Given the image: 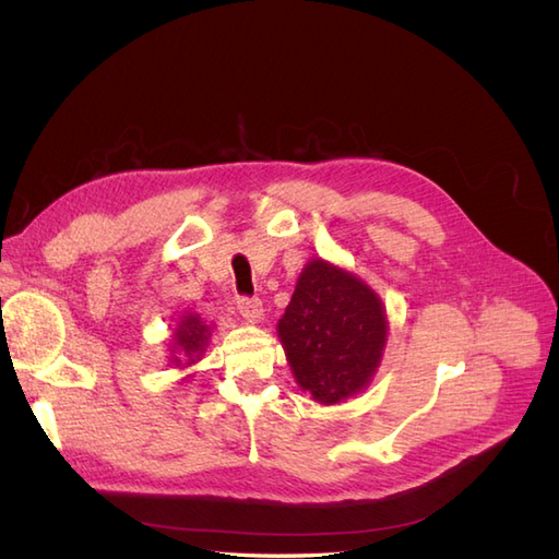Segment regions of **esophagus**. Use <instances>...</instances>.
<instances>
[{
    "instance_id": "esophagus-1",
    "label": "esophagus",
    "mask_w": 559,
    "mask_h": 559,
    "mask_svg": "<svg viewBox=\"0 0 559 559\" xmlns=\"http://www.w3.org/2000/svg\"><path fill=\"white\" fill-rule=\"evenodd\" d=\"M238 310L247 321H259L263 314V302L253 296H240L238 298Z\"/></svg>"
}]
</instances>
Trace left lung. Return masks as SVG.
Masks as SVG:
<instances>
[{
	"mask_svg": "<svg viewBox=\"0 0 559 559\" xmlns=\"http://www.w3.org/2000/svg\"><path fill=\"white\" fill-rule=\"evenodd\" d=\"M296 382L321 403H341L373 378L386 341L380 298L341 267L312 261L280 319Z\"/></svg>",
	"mask_w": 559,
	"mask_h": 559,
	"instance_id": "8db88e82",
	"label": "left lung"
}]
</instances>
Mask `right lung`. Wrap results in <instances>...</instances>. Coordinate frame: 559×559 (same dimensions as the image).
<instances>
[{
    "instance_id": "right-lung-1",
    "label": "right lung",
    "mask_w": 559,
    "mask_h": 559,
    "mask_svg": "<svg viewBox=\"0 0 559 559\" xmlns=\"http://www.w3.org/2000/svg\"><path fill=\"white\" fill-rule=\"evenodd\" d=\"M207 337H210V331L205 324H202L200 317L186 314V317H181L179 329L175 333V345L183 352V357H189V364H193L200 359L202 349H205ZM175 361H179V359H175Z\"/></svg>"
}]
</instances>
